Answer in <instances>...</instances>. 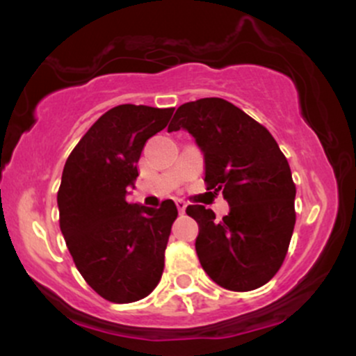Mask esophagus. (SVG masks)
Returning a JSON list of instances; mask_svg holds the SVG:
<instances>
[{"mask_svg":"<svg viewBox=\"0 0 356 356\" xmlns=\"http://www.w3.org/2000/svg\"><path fill=\"white\" fill-rule=\"evenodd\" d=\"M175 206H177V211L181 212V214H184V212H186L187 204L184 202V201H181V199H177V201H175Z\"/></svg>","mask_w":356,"mask_h":356,"instance_id":"1","label":"esophagus"}]
</instances>
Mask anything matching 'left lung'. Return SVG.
<instances>
[{"label":"left lung","instance_id":"left-lung-1","mask_svg":"<svg viewBox=\"0 0 356 356\" xmlns=\"http://www.w3.org/2000/svg\"><path fill=\"white\" fill-rule=\"evenodd\" d=\"M187 130L204 154L207 191L222 192L229 214L186 209L199 224L195 251L204 271L231 291L266 284L283 264L296 222L291 169L276 140L254 118L222 99L187 102L169 132Z\"/></svg>","mask_w":356,"mask_h":356}]
</instances>
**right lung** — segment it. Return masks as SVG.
Listing matches in <instances>:
<instances>
[{
  "label": "right lung",
  "mask_w": 356,
  "mask_h": 356,
  "mask_svg": "<svg viewBox=\"0 0 356 356\" xmlns=\"http://www.w3.org/2000/svg\"><path fill=\"white\" fill-rule=\"evenodd\" d=\"M174 108L118 105L80 138L65 162L58 189L60 229L90 288L112 303H134L154 291L177 207L127 202L137 162Z\"/></svg>",
  "instance_id": "obj_1"
}]
</instances>
